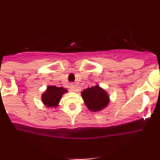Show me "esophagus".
Masks as SVG:
<instances>
[{
    "label": "esophagus",
    "mask_w": 160,
    "mask_h": 160,
    "mask_svg": "<svg viewBox=\"0 0 160 160\" xmlns=\"http://www.w3.org/2000/svg\"><path fill=\"white\" fill-rule=\"evenodd\" d=\"M70 90H71V91H73V92H78L79 90H80V88L78 87L77 85L71 84V86H70Z\"/></svg>",
    "instance_id": "esophagus-1"
}]
</instances>
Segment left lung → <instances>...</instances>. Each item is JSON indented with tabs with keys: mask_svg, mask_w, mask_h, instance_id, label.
Masks as SVG:
<instances>
[{
	"mask_svg": "<svg viewBox=\"0 0 160 160\" xmlns=\"http://www.w3.org/2000/svg\"><path fill=\"white\" fill-rule=\"evenodd\" d=\"M81 94L89 111L93 112L102 111L110 102L108 94L104 89L99 87V85L85 89Z\"/></svg>",
	"mask_w": 160,
	"mask_h": 160,
	"instance_id": "1",
	"label": "left lung"
}]
</instances>
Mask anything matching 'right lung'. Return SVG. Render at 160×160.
I'll list each match as a JSON object with an SVG mask.
<instances>
[{"mask_svg":"<svg viewBox=\"0 0 160 160\" xmlns=\"http://www.w3.org/2000/svg\"><path fill=\"white\" fill-rule=\"evenodd\" d=\"M68 90L64 87H57L55 86H48L46 91L42 94V101L47 107H58L60 100Z\"/></svg>","mask_w":160,"mask_h":160,"instance_id":"obj_1","label":"right lung"}]
</instances>
